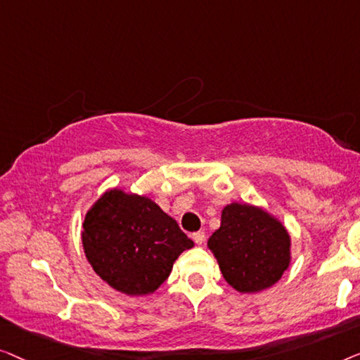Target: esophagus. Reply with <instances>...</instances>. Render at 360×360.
<instances>
[{"instance_id":"obj_1","label":"esophagus","mask_w":360,"mask_h":360,"mask_svg":"<svg viewBox=\"0 0 360 360\" xmlns=\"http://www.w3.org/2000/svg\"><path fill=\"white\" fill-rule=\"evenodd\" d=\"M192 240H194L197 245H202L205 241V231H195L192 233Z\"/></svg>"}]
</instances>
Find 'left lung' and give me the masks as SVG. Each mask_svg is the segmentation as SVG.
I'll list each match as a JSON object with an SVG mask.
<instances>
[{
	"label": "left lung",
	"mask_w": 360,
	"mask_h": 360,
	"mask_svg": "<svg viewBox=\"0 0 360 360\" xmlns=\"http://www.w3.org/2000/svg\"><path fill=\"white\" fill-rule=\"evenodd\" d=\"M225 281L241 293L261 292L290 264V235L261 207L233 202L221 210L220 229L207 241Z\"/></svg>",
	"instance_id": "obj_1"
}]
</instances>
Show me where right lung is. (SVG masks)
<instances>
[{
    "label": "right lung",
    "mask_w": 360,
    "mask_h": 360,
    "mask_svg": "<svg viewBox=\"0 0 360 360\" xmlns=\"http://www.w3.org/2000/svg\"><path fill=\"white\" fill-rule=\"evenodd\" d=\"M81 241L96 274L131 297L153 293L181 252L194 246L150 197L122 189L105 191L94 202L84 217Z\"/></svg>",
    "instance_id": "obj_1"
}]
</instances>
